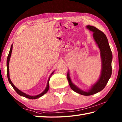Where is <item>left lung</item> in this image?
Listing matches in <instances>:
<instances>
[{"label":"left lung","mask_w":122,"mask_h":122,"mask_svg":"<svg viewBox=\"0 0 122 122\" xmlns=\"http://www.w3.org/2000/svg\"><path fill=\"white\" fill-rule=\"evenodd\" d=\"M86 28L93 32V38L101 51L102 59V71L101 76L97 82L93 85L88 92L80 90L72 82L69 72L67 75V79L70 86L72 90L80 94L89 96L102 91L107 83L112 74V53L108 42L107 38L104 33L92 25H87Z\"/></svg>","instance_id":"left-lung-1"}]
</instances>
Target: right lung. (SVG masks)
Listing matches in <instances>:
<instances>
[{
    "mask_svg": "<svg viewBox=\"0 0 122 122\" xmlns=\"http://www.w3.org/2000/svg\"><path fill=\"white\" fill-rule=\"evenodd\" d=\"M12 45H11V48H10V51H9V54L8 56V57H7V77H8V81L9 82V83H10V84L11 85V86H12V87L14 88V90L15 91V92H16L18 94L20 95V96H22V97H25L26 98H29V99H36V98H38L39 97H42V96L43 95H44L45 94H46V93L48 92V91L49 89V80H50V77H49V79L48 80V83H47V85H46V89L44 90V91L43 92H42L41 93V94H39L38 95H36V96H30V95H28L27 94H25V93H24L21 92V91L19 90V89H18L17 88L15 87V85L13 84V83H12V82L11 81V80H10V77H9V60H10V56H11V52H12ZM53 72H52V73L51 75L53 74Z\"/></svg>",
    "mask_w": 122,
    "mask_h": 122,
    "instance_id": "right-lung-1",
    "label": "right lung"
}]
</instances>
